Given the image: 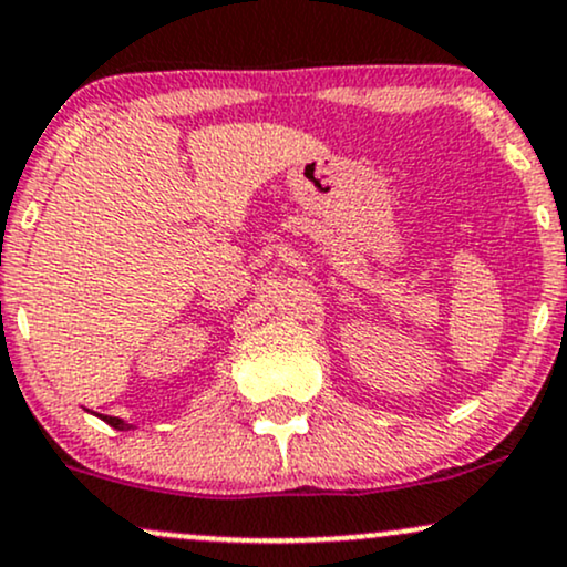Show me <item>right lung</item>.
Here are the masks:
<instances>
[{"instance_id": "right-lung-1", "label": "right lung", "mask_w": 567, "mask_h": 567, "mask_svg": "<svg viewBox=\"0 0 567 567\" xmlns=\"http://www.w3.org/2000/svg\"><path fill=\"white\" fill-rule=\"evenodd\" d=\"M97 419L101 421H106L109 426H114V429H120V432H130V429H135V424H127L125 419H116V415H101V413H95Z\"/></svg>"}]
</instances>
